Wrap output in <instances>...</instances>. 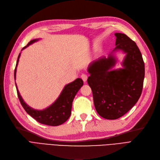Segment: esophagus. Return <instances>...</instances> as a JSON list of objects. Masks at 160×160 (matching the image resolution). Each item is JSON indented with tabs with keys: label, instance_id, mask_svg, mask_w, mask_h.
Here are the masks:
<instances>
[{
	"label": "esophagus",
	"instance_id": "obj_1",
	"mask_svg": "<svg viewBox=\"0 0 160 160\" xmlns=\"http://www.w3.org/2000/svg\"><path fill=\"white\" fill-rule=\"evenodd\" d=\"M81 79H83V81L84 82H86L87 80H88V75H85V74H82L81 76Z\"/></svg>",
	"mask_w": 160,
	"mask_h": 160
}]
</instances>
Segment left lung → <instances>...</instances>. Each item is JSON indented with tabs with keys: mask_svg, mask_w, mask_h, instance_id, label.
Masks as SVG:
<instances>
[{
	"mask_svg": "<svg viewBox=\"0 0 160 160\" xmlns=\"http://www.w3.org/2000/svg\"><path fill=\"white\" fill-rule=\"evenodd\" d=\"M115 35L113 51L122 50L126 53L123 68L111 70L116 62L113 55L94 61L88 67V83L95 109L107 119L122 117L133 107L141 96L145 76L144 62L136 43L125 34Z\"/></svg>",
	"mask_w": 160,
	"mask_h": 160,
	"instance_id": "1",
	"label": "left lung"
}]
</instances>
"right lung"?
Instances as JSON below:
<instances>
[{"label":"right lung","mask_w":160,"mask_h":160,"mask_svg":"<svg viewBox=\"0 0 160 160\" xmlns=\"http://www.w3.org/2000/svg\"><path fill=\"white\" fill-rule=\"evenodd\" d=\"M38 40V39H34L28 43L27 46L22 48V49H25L27 47L37 41ZM20 55L21 54L18 55L15 69H14V80H15L16 78L17 67ZM83 81L80 78H77L74 81L67 84L65 85L61 95L55 102L51 106H49V108L41 111L35 110L27 105L25 103V101H23L20 93H19L17 85L16 88L19 101H20L23 108L25 109L28 115H30L32 118H33L40 123L47 125H51V126H57V125L65 123L69 118L71 113L72 101H73L77 93L81 87L83 86Z\"/></svg>","instance_id":"obj_1"}]
</instances>
